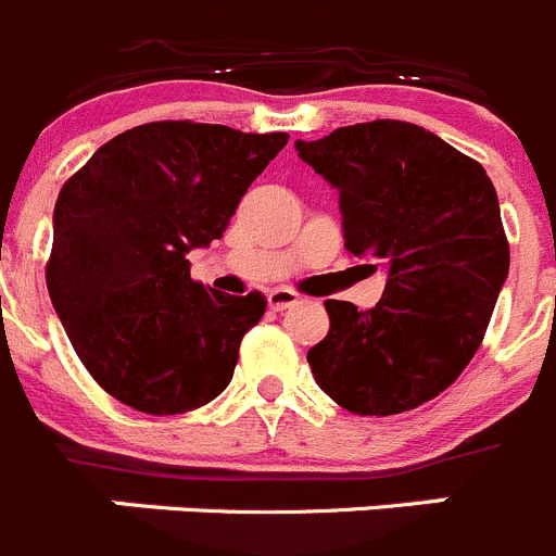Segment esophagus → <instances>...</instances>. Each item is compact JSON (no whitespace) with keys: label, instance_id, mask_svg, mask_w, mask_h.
<instances>
[{"label":"esophagus","instance_id":"esophagus-1","mask_svg":"<svg viewBox=\"0 0 556 556\" xmlns=\"http://www.w3.org/2000/svg\"><path fill=\"white\" fill-rule=\"evenodd\" d=\"M293 304H299V293H293V290L277 288V290H271V293H268V307L277 309V313L293 307Z\"/></svg>","mask_w":556,"mask_h":556}]
</instances>
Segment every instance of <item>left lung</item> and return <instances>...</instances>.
<instances>
[{"label":"left lung","instance_id":"obj_1","mask_svg":"<svg viewBox=\"0 0 556 556\" xmlns=\"http://www.w3.org/2000/svg\"><path fill=\"white\" fill-rule=\"evenodd\" d=\"M295 150L340 191L345 249L387 271L372 309L326 302L329 334L307 354L315 381L351 414L412 412L464 372L507 279L494 184L403 121L356 123Z\"/></svg>","mask_w":556,"mask_h":556}]
</instances>
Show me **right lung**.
Returning <instances> with one entry per match:
<instances>
[{
    "mask_svg": "<svg viewBox=\"0 0 556 556\" xmlns=\"http://www.w3.org/2000/svg\"><path fill=\"white\" fill-rule=\"evenodd\" d=\"M285 144L288 134L144 123L65 180L46 285L76 356L109 395L167 417L225 392L266 299L194 282L186 254L222 238Z\"/></svg>",
    "mask_w": 556,
    "mask_h": 556,
    "instance_id": "1",
    "label": "right lung"
}]
</instances>
